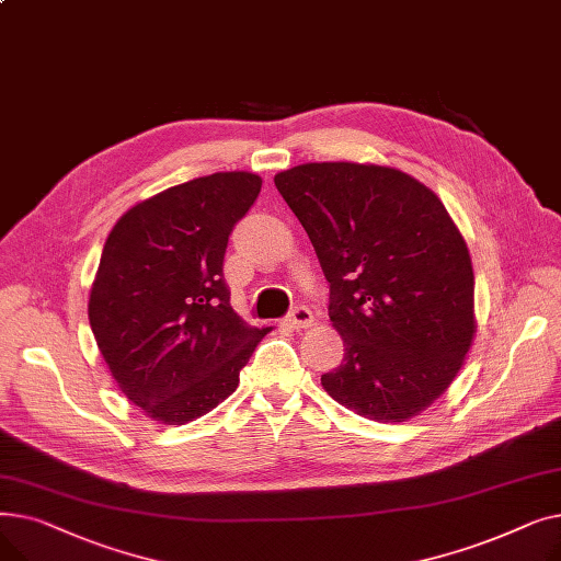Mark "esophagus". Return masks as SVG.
<instances>
[{
	"mask_svg": "<svg viewBox=\"0 0 561 561\" xmlns=\"http://www.w3.org/2000/svg\"><path fill=\"white\" fill-rule=\"evenodd\" d=\"M288 325L293 328V330H302V328H309L311 322H313V313H311V309L309 307H305V305H300V307H296L293 309L290 313H288Z\"/></svg>",
	"mask_w": 561,
	"mask_h": 561,
	"instance_id": "obj_1",
	"label": "esophagus"
}]
</instances>
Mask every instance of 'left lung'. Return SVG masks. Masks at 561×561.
<instances>
[{
  "label": "left lung",
  "mask_w": 561,
  "mask_h": 561,
  "mask_svg": "<svg viewBox=\"0 0 561 561\" xmlns=\"http://www.w3.org/2000/svg\"><path fill=\"white\" fill-rule=\"evenodd\" d=\"M275 186L313 243L345 345L320 385L368 421L421 414L476 336L473 265L446 206L414 176L370 163H305Z\"/></svg>",
  "instance_id": "obj_1"
}]
</instances>
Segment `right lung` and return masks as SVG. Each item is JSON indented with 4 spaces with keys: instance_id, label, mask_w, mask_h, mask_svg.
Returning a JSON list of instances; mask_svg holds the SVG:
<instances>
[{
    "instance_id": "1",
    "label": "right lung",
    "mask_w": 561,
    "mask_h": 561,
    "mask_svg": "<svg viewBox=\"0 0 561 561\" xmlns=\"http://www.w3.org/2000/svg\"><path fill=\"white\" fill-rule=\"evenodd\" d=\"M261 176L216 172L145 199L115 222L102 250L88 318L115 385L147 416L184 425L239 387L268 330L229 305V233Z\"/></svg>"
}]
</instances>
